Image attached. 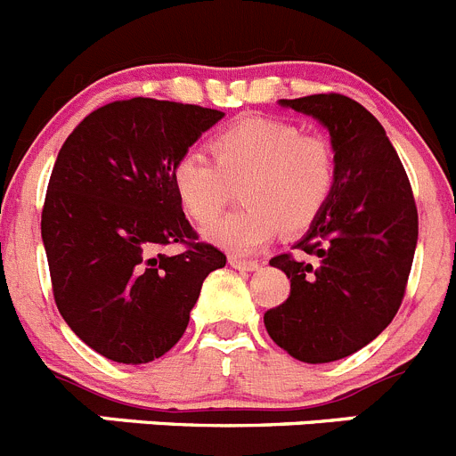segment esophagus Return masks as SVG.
<instances>
[{"label":"esophagus","mask_w":456,"mask_h":456,"mask_svg":"<svg viewBox=\"0 0 456 456\" xmlns=\"http://www.w3.org/2000/svg\"><path fill=\"white\" fill-rule=\"evenodd\" d=\"M228 262H231L232 269H240V271H257V269H260V262H257V260H244V257L231 256V257H228Z\"/></svg>","instance_id":"1"}]
</instances>
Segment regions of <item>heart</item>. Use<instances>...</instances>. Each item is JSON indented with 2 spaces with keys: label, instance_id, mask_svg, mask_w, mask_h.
Wrapping results in <instances>:
<instances>
[{
  "label": "heart",
  "instance_id": "heart-1",
  "mask_svg": "<svg viewBox=\"0 0 456 456\" xmlns=\"http://www.w3.org/2000/svg\"><path fill=\"white\" fill-rule=\"evenodd\" d=\"M215 162L185 153L171 169L183 210L199 224L215 219L241 185L244 208L208 225L206 237L221 248L246 256L265 248L278 231H307L337 187V153L321 135H305L275 117H240L215 133Z\"/></svg>",
  "mask_w": 456,
  "mask_h": 456
}]
</instances>
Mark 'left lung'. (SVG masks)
I'll return each instance as SVG.
<instances>
[{
	"label": "left lung",
	"mask_w": 456,
	"mask_h": 456,
	"mask_svg": "<svg viewBox=\"0 0 456 456\" xmlns=\"http://www.w3.org/2000/svg\"><path fill=\"white\" fill-rule=\"evenodd\" d=\"M330 131L337 187L294 248L269 262L289 298L265 314L271 339L294 359L328 364L357 353L394 321L419 241L411 185L382 124L344 94L280 99Z\"/></svg>",
	"instance_id": "left-lung-1"
}]
</instances>
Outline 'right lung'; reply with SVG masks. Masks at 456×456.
Instances as JSON below:
<instances>
[{"label":"right lung","instance_id":"1","mask_svg":"<svg viewBox=\"0 0 456 456\" xmlns=\"http://www.w3.org/2000/svg\"><path fill=\"white\" fill-rule=\"evenodd\" d=\"M224 112L126 99L97 108L58 151L43 208L53 298L83 344L146 364L178 344L225 256L199 241L171 169ZM183 243L178 256L159 248Z\"/></svg>","mask_w":456,"mask_h":456}]
</instances>
